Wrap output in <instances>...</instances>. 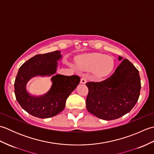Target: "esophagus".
Instances as JSON below:
<instances>
[{"label": "esophagus", "mask_w": 154, "mask_h": 154, "mask_svg": "<svg viewBox=\"0 0 154 154\" xmlns=\"http://www.w3.org/2000/svg\"><path fill=\"white\" fill-rule=\"evenodd\" d=\"M87 83V78L86 77H82L81 79V83H83V84H85Z\"/></svg>", "instance_id": "34e87169"}]
</instances>
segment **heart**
I'll use <instances>...</instances> for the list:
<instances>
[{
  "mask_svg": "<svg viewBox=\"0 0 154 154\" xmlns=\"http://www.w3.org/2000/svg\"><path fill=\"white\" fill-rule=\"evenodd\" d=\"M78 67L83 71H93L97 77H104L112 71L114 62L101 54H89L81 56L77 61Z\"/></svg>",
  "mask_w": 154,
  "mask_h": 154,
  "instance_id": "obj_1",
  "label": "heart"
}]
</instances>
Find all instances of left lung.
Masks as SVG:
<instances>
[{
  "mask_svg": "<svg viewBox=\"0 0 154 154\" xmlns=\"http://www.w3.org/2000/svg\"><path fill=\"white\" fill-rule=\"evenodd\" d=\"M86 85L89 89L87 110L105 120L119 119L129 112L138 101L141 89L139 71L126 59L109 78L100 82H88Z\"/></svg>",
  "mask_w": 154,
  "mask_h": 154,
  "instance_id": "left-lung-1",
  "label": "left lung"
}]
</instances>
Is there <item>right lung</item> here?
Segmentation results:
<instances>
[{
  "instance_id": "obj_1",
  "label": "right lung",
  "mask_w": 154,
  "mask_h": 154,
  "mask_svg": "<svg viewBox=\"0 0 154 154\" xmlns=\"http://www.w3.org/2000/svg\"><path fill=\"white\" fill-rule=\"evenodd\" d=\"M61 57L60 51L38 54L30 58L19 68L14 82L16 99L23 109L31 115L47 119L57 115L65 109V102L80 82L77 75H55L49 92L44 96L33 97L26 90V85L36 75H51L55 73L57 60Z\"/></svg>"
}]
</instances>
